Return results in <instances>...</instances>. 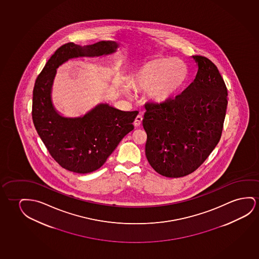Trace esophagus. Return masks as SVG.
Masks as SVG:
<instances>
[{
  "label": "esophagus",
  "instance_id": "esophagus-1",
  "mask_svg": "<svg viewBox=\"0 0 259 259\" xmlns=\"http://www.w3.org/2000/svg\"><path fill=\"white\" fill-rule=\"evenodd\" d=\"M143 117L141 115H138V116L136 117L135 121H134V126L136 127H139L140 126V124L142 122Z\"/></svg>",
  "mask_w": 259,
  "mask_h": 259
}]
</instances>
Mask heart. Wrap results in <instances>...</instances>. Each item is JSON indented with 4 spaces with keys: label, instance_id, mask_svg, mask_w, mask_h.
<instances>
[{
    "label": "heart",
    "instance_id": "b5f03b06",
    "mask_svg": "<svg viewBox=\"0 0 259 259\" xmlns=\"http://www.w3.org/2000/svg\"><path fill=\"white\" fill-rule=\"evenodd\" d=\"M188 77L189 68L182 60L159 58L137 70L130 86L135 91H147V98L153 105H163L179 92Z\"/></svg>",
    "mask_w": 259,
    "mask_h": 259
}]
</instances>
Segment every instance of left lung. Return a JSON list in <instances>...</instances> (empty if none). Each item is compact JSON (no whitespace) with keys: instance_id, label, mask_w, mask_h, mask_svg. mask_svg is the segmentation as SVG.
<instances>
[{"instance_id":"obj_1","label":"left lung","mask_w":259,"mask_h":259,"mask_svg":"<svg viewBox=\"0 0 259 259\" xmlns=\"http://www.w3.org/2000/svg\"><path fill=\"white\" fill-rule=\"evenodd\" d=\"M196 76L175 99L146 106L143 127L152 168L167 178H181L199 168L219 142L227 106V89L209 59L193 56Z\"/></svg>"}]
</instances>
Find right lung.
<instances>
[{"mask_svg":"<svg viewBox=\"0 0 259 259\" xmlns=\"http://www.w3.org/2000/svg\"><path fill=\"white\" fill-rule=\"evenodd\" d=\"M115 41L80 46L73 42L58 49L37 77L33 92V121L37 133L58 163L69 171L86 174L99 169L120 140L134 128L139 112H123L100 103L77 117L64 116L52 101L57 69L68 59L116 51Z\"/></svg>","mask_w":259,"mask_h":259,"instance_id":"obj_1","label":"right lung"}]
</instances>
